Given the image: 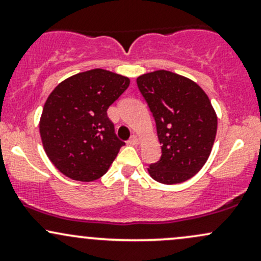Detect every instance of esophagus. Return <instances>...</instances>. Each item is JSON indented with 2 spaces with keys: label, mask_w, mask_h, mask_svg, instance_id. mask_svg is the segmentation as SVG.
Returning a JSON list of instances; mask_svg holds the SVG:
<instances>
[{
  "label": "esophagus",
  "mask_w": 261,
  "mask_h": 261,
  "mask_svg": "<svg viewBox=\"0 0 261 261\" xmlns=\"http://www.w3.org/2000/svg\"><path fill=\"white\" fill-rule=\"evenodd\" d=\"M127 142H128V145H131V146H137L140 143V140H139V137L133 135V136L130 137V140L127 141Z\"/></svg>",
  "instance_id": "1"
}]
</instances>
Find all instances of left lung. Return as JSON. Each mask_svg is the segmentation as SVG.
I'll list each match as a JSON object with an SVG mask.
<instances>
[{
	"label": "left lung",
	"mask_w": 261,
	"mask_h": 261,
	"mask_svg": "<svg viewBox=\"0 0 261 261\" xmlns=\"http://www.w3.org/2000/svg\"><path fill=\"white\" fill-rule=\"evenodd\" d=\"M157 126L162 157L147 168L155 181L179 184L205 166L217 133V115L207 94L188 77L158 70L136 80Z\"/></svg>",
	"instance_id": "left-lung-1"
}]
</instances>
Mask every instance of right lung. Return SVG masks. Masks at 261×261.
Here are the masks:
<instances>
[{"label": "right lung", "mask_w": 261, "mask_h": 261, "mask_svg": "<svg viewBox=\"0 0 261 261\" xmlns=\"http://www.w3.org/2000/svg\"><path fill=\"white\" fill-rule=\"evenodd\" d=\"M128 85V77L94 68L68 77L50 93L39 131L45 153L59 172L83 182L106 174L125 145L107 110Z\"/></svg>", "instance_id": "right-lung-1"}]
</instances>
